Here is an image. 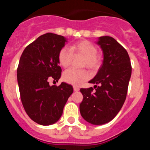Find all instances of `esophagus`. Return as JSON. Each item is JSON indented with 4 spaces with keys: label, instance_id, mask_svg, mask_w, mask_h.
Masks as SVG:
<instances>
[{
    "label": "esophagus",
    "instance_id": "1",
    "mask_svg": "<svg viewBox=\"0 0 150 150\" xmlns=\"http://www.w3.org/2000/svg\"><path fill=\"white\" fill-rule=\"evenodd\" d=\"M74 90L75 91H77L79 90V88L78 86H74Z\"/></svg>",
    "mask_w": 150,
    "mask_h": 150
}]
</instances>
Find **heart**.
I'll return each mask as SVG.
<instances>
[{
    "mask_svg": "<svg viewBox=\"0 0 150 150\" xmlns=\"http://www.w3.org/2000/svg\"><path fill=\"white\" fill-rule=\"evenodd\" d=\"M79 54L84 56L83 67H87L91 70H96L100 66V61L97 55L96 46L90 41L83 40L73 43L69 46V49L63 47L60 50L58 55L59 64L64 67L70 65L72 60L73 55ZM89 75L86 70H76L70 68L63 74V79L66 83L74 86H80L88 79Z\"/></svg>",
    "mask_w": 150,
    "mask_h": 150,
    "instance_id": "obj_1",
    "label": "heart"
}]
</instances>
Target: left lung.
Here are the masks:
<instances>
[{
  "instance_id": "1",
  "label": "left lung",
  "mask_w": 150,
  "mask_h": 150,
  "mask_svg": "<svg viewBox=\"0 0 150 150\" xmlns=\"http://www.w3.org/2000/svg\"><path fill=\"white\" fill-rule=\"evenodd\" d=\"M97 43L104 60L98 72L90 83L93 88H80L83 100L79 104L81 116L92 125L109 122L118 114L126 98L132 75L130 58L125 49L114 38L104 36Z\"/></svg>"
}]
</instances>
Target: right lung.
Wrapping results in <instances>:
<instances>
[{
	"label": "right lung",
	"mask_w": 150,
	"mask_h": 150,
	"mask_svg": "<svg viewBox=\"0 0 150 150\" xmlns=\"http://www.w3.org/2000/svg\"><path fill=\"white\" fill-rule=\"evenodd\" d=\"M66 42L63 36L46 33L26 46L20 57L17 80L22 105L28 116L42 125L54 124L60 119L74 91L71 85L50 86L48 81L60 79L58 55Z\"/></svg>",
	"instance_id": "1"
}]
</instances>
